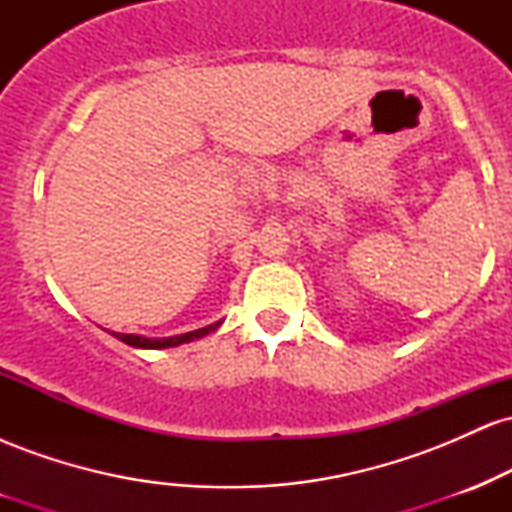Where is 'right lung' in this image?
<instances>
[{
	"label": "right lung",
	"mask_w": 512,
	"mask_h": 512,
	"mask_svg": "<svg viewBox=\"0 0 512 512\" xmlns=\"http://www.w3.org/2000/svg\"><path fill=\"white\" fill-rule=\"evenodd\" d=\"M219 325H221V322H216V325L202 327V330L180 334V337H168V339H146V337H139V334H115V332L113 334L117 339H120V342H125L129 346H137V349H168V346H178V344L192 342V339L204 337V334L214 332Z\"/></svg>",
	"instance_id": "add662e5"
}]
</instances>
